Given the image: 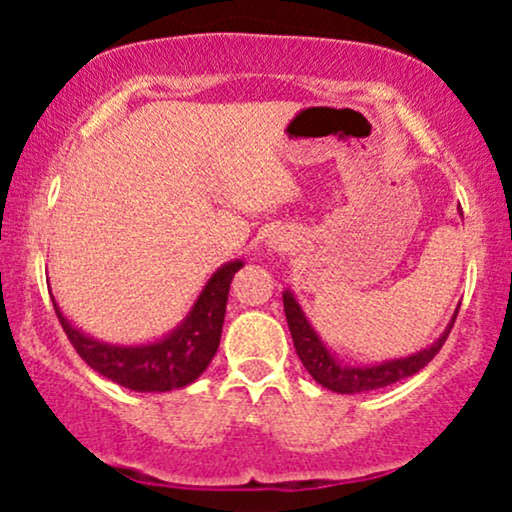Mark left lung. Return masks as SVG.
<instances>
[{
	"instance_id": "1",
	"label": "left lung",
	"mask_w": 512,
	"mask_h": 512,
	"mask_svg": "<svg viewBox=\"0 0 512 512\" xmlns=\"http://www.w3.org/2000/svg\"><path fill=\"white\" fill-rule=\"evenodd\" d=\"M284 313H286V322H289V330L293 337V346H296V354L303 361L305 370L320 383L322 387L332 392H342V395H354V392H368V390H378V387H387L397 380L409 378V375L419 373L421 368L428 366V363L436 358V354L443 349L445 339L455 325V317H452L450 327L443 332V337L438 339L436 344L428 346V349L419 351V354L407 356V358H397V361H387L380 363V366H370V368H351L344 366L342 361H337L330 351L325 349V344L320 342L310 322L305 320L301 305L296 303V298L291 296L289 291L284 293Z\"/></svg>"
}]
</instances>
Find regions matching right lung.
Returning <instances> with one entry per match:
<instances>
[{"label":"right lung","mask_w":512,"mask_h":512,"mask_svg":"<svg viewBox=\"0 0 512 512\" xmlns=\"http://www.w3.org/2000/svg\"><path fill=\"white\" fill-rule=\"evenodd\" d=\"M240 267L243 262H231L211 276L182 327L156 344L110 346L96 342L74 330L55 301L52 305L76 354L103 378L137 392H168L195 383L214 358L221 342L228 289Z\"/></svg>","instance_id":"right-lung-1"}]
</instances>
